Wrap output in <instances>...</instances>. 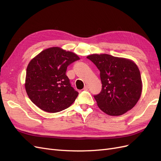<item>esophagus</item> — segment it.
<instances>
[{"label": "esophagus", "instance_id": "obj_1", "mask_svg": "<svg viewBox=\"0 0 161 161\" xmlns=\"http://www.w3.org/2000/svg\"><path fill=\"white\" fill-rule=\"evenodd\" d=\"M88 89H89L88 86H87V85H85L84 88H83V90H85V91H86V90H88Z\"/></svg>", "mask_w": 161, "mask_h": 161}]
</instances>
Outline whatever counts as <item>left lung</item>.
I'll list each match as a JSON object with an SVG mask.
<instances>
[{"label":"left lung","instance_id":"1","mask_svg":"<svg viewBox=\"0 0 161 161\" xmlns=\"http://www.w3.org/2000/svg\"><path fill=\"white\" fill-rule=\"evenodd\" d=\"M100 71L102 89L94 95L97 105L109 115H123L137 103L142 90L140 72L135 63L106 53L86 57Z\"/></svg>","mask_w":161,"mask_h":161}]
</instances>
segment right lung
I'll return each mask as SVG.
<instances>
[{
	"instance_id": "1",
	"label": "right lung",
	"mask_w": 161,
	"mask_h": 161,
	"mask_svg": "<svg viewBox=\"0 0 161 161\" xmlns=\"http://www.w3.org/2000/svg\"><path fill=\"white\" fill-rule=\"evenodd\" d=\"M79 60L76 53L58 47L41 52L27 68L25 87L29 98L49 113L69 108L79 92L71 86L66 72L68 66Z\"/></svg>"
}]
</instances>
